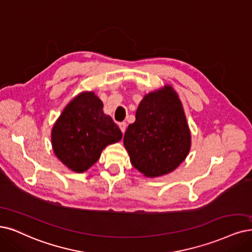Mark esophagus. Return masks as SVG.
<instances>
[{
    "instance_id": "1",
    "label": "esophagus",
    "mask_w": 252,
    "mask_h": 252,
    "mask_svg": "<svg viewBox=\"0 0 252 252\" xmlns=\"http://www.w3.org/2000/svg\"><path fill=\"white\" fill-rule=\"evenodd\" d=\"M119 128L121 129V132L125 133L126 132V123H119Z\"/></svg>"
}]
</instances>
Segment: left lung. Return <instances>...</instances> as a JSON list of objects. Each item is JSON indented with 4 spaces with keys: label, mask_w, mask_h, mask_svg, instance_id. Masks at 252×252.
<instances>
[{
    "label": "left lung",
    "mask_w": 252,
    "mask_h": 252,
    "mask_svg": "<svg viewBox=\"0 0 252 252\" xmlns=\"http://www.w3.org/2000/svg\"><path fill=\"white\" fill-rule=\"evenodd\" d=\"M124 143L132 165L151 178L171 172L186 159L191 135L182 102L170 86L144 96Z\"/></svg>",
    "instance_id": "1"
}]
</instances>
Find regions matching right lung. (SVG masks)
Segmentation results:
<instances>
[{
  "label": "right lung",
  "instance_id": "obj_1",
  "mask_svg": "<svg viewBox=\"0 0 252 252\" xmlns=\"http://www.w3.org/2000/svg\"><path fill=\"white\" fill-rule=\"evenodd\" d=\"M102 107V101L93 92L81 93L63 110L53 127L54 153L73 171H86L108 144L123 138L113 119L104 114Z\"/></svg>",
  "mask_w": 252,
  "mask_h": 252
}]
</instances>
